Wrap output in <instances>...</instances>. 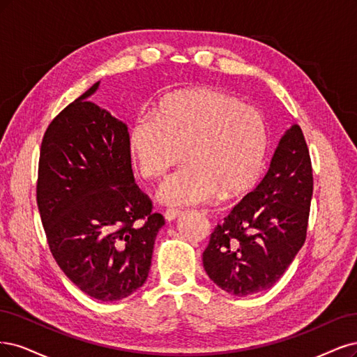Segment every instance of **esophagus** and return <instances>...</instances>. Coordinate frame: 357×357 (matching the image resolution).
<instances>
[{"mask_svg": "<svg viewBox=\"0 0 357 357\" xmlns=\"http://www.w3.org/2000/svg\"><path fill=\"white\" fill-rule=\"evenodd\" d=\"M182 215V212L181 211H178V209H167L166 212H165V218H166V221H175V220H178V218Z\"/></svg>", "mask_w": 357, "mask_h": 357, "instance_id": "34e87169", "label": "esophagus"}]
</instances>
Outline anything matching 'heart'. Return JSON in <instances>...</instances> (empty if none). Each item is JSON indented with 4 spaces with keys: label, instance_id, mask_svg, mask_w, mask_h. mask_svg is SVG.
Wrapping results in <instances>:
<instances>
[{
    "label": "heart",
    "instance_id": "obj_1",
    "mask_svg": "<svg viewBox=\"0 0 357 357\" xmlns=\"http://www.w3.org/2000/svg\"><path fill=\"white\" fill-rule=\"evenodd\" d=\"M128 145L144 178L157 179L179 163L158 190L166 204L187 206L246 192L259 178L268 149L266 119L236 96L212 87L185 89L142 112Z\"/></svg>",
    "mask_w": 357,
    "mask_h": 357
}]
</instances>
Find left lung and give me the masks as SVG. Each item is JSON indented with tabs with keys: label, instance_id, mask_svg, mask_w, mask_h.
Instances as JSON below:
<instances>
[{
	"label": "left lung",
	"instance_id": "left-lung-1",
	"mask_svg": "<svg viewBox=\"0 0 357 357\" xmlns=\"http://www.w3.org/2000/svg\"><path fill=\"white\" fill-rule=\"evenodd\" d=\"M313 170L303 130L287 129L267 175L215 227L203 252L211 280L236 296L267 291L303 248Z\"/></svg>",
	"mask_w": 357,
	"mask_h": 357
}]
</instances>
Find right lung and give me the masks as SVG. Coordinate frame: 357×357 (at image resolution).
Returning <instances> with one entry per match:
<instances>
[{
	"mask_svg": "<svg viewBox=\"0 0 357 357\" xmlns=\"http://www.w3.org/2000/svg\"><path fill=\"white\" fill-rule=\"evenodd\" d=\"M91 86L49 124L38 163L37 204L57 266L99 301L145 283L165 218L135 183L128 126L87 100Z\"/></svg>",
	"mask_w": 357,
	"mask_h": 357,
	"instance_id": "obj_1",
	"label": "right lung"
}]
</instances>
